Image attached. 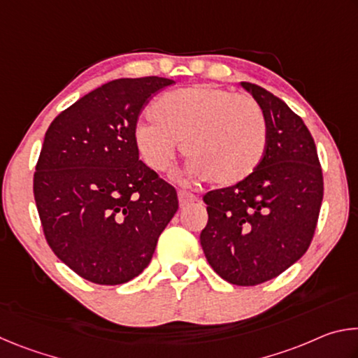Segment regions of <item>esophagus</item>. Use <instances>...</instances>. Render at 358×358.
<instances>
[{
	"label": "esophagus",
	"mask_w": 358,
	"mask_h": 358,
	"mask_svg": "<svg viewBox=\"0 0 358 358\" xmlns=\"http://www.w3.org/2000/svg\"><path fill=\"white\" fill-rule=\"evenodd\" d=\"M199 197L196 194H191V192H186V191H178V202H180V207H187V205H191L194 202H197Z\"/></svg>",
	"instance_id": "esophagus-1"
}]
</instances>
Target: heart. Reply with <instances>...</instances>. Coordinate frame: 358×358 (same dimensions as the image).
<instances>
[{
    "label": "heart",
    "mask_w": 358,
    "mask_h": 358,
    "mask_svg": "<svg viewBox=\"0 0 358 358\" xmlns=\"http://www.w3.org/2000/svg\"><path fill=\"white\" fill-rule=\"evenodd\" d=\"M153 123L136 129V145L153 171L164 172L183 143L191 177L217 186L238 185L262 162L268 128L262 108L246 94L213 85L171 92L153 102Z\"/></svg>",
    "instance_id": "b5f03b06"
}]
</instances>
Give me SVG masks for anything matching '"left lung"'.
Returning a JSON list of instances; mask_svg holds the SVG:
<instances>
[{"label":"left lung","instance_id":"obj_1","mask_svg":"<svg viewBox=\"0 0 358 358\" xmlns=\"http://www.w3.org/2000/svg\"><path fill=\"white\" fill-rule=\"evenodd\" d=\"M262 108L268 145L262 162L238 185L203 196L208 222L201 245L222 280L257 286L273 280L310 248L324 197L311 132L273 93L241 82Z\"/></svg>","mask_w":358,"mask_h":358}]
</instances>
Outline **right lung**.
<instances>
[{
  "label": "right lung",
  "instance_id": "add662e5",
  "mask_svg": "<svg viewBox=\"0 0 358 358\" xmlns=\"http://www.w3.org/2000/svg\"><path fill=\"white\" fill-rule=\"evenodd\" d=\"M175 82L118 78L85 94L52 121L33 192L55 256L102 286L147 268L177 213V191L138 159L137 121L151 96Z\"/></svg>",
  "mask_w": 358,
  "mask_h": 358
}]
</instances>
